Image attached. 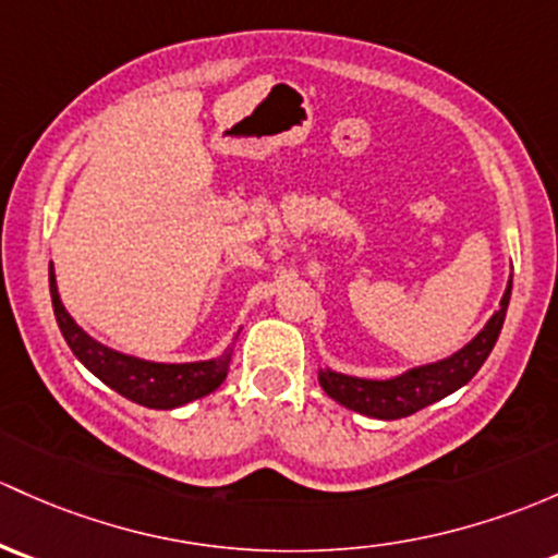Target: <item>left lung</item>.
I'll use <instances>...</instances> for the list:
<instances>
[{
	"mask_svg": "<svg viewBox=\"0 0 558 558\" xmlns=\"http://www.w3.org/2000/svg\"><path fill=\"white\" fill-rule=\"evenodd\" d=\"M511 289L513 275L508 278L506 294L500 299V310L486 320V326L481 328L471 342L462 344L457 353L441 357V361L412 366L387 379L353 377V374H342L328 366H320L318 383L328 398H333L344 409H353L357 414H366V417L374 420L409 417V414L447 398L449 392L460 390L462 385H468L476 377V372L484 366V361L489 357L502 331L508 302H511Z\"/></svg>",
	"mask_w": 558,
	"mask_h": 558,
	"instance_id": "left-lung-1",
	"label": "left lung"
}]
</instances>
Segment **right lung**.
Listing matches in <instances>:
<instances>
[{"label":"right lung","instance_id":"right-lung-1","mask_svg":"<svg viewBox=\"0 0 558 558\" xmlns=\"http://www.w3.org/2000/svg\"><path fill=\"white\" fill-rule=\"evenodd\" d=\"M50 299L56 310L58 328L63 339L77 355V361L90 374H96L104 385L125 396L128 401L141 403L146 409H179L184 403L197 401L208 396L230 374V361L234 342L221 355L208 357V361H190V363H160L146 361V357L120 353V350L107 348L104 342L93 339L77 320L63 307L61 294H58L56 269L50 262ZM240 333V331H238ZM234 333V339H238Z\"/></svg>","mask_w":558,"mask_h":558}]
</instances>
